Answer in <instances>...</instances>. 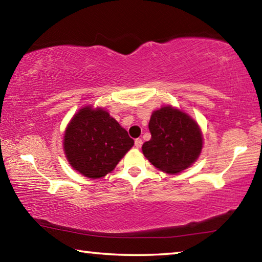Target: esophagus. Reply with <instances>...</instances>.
Here are the masks:
<instances>
[{"mask_svg": "<svg viewBox=\"0 0 262 262\" xmlns=\"http://www.w3.org/2000/svg\"><path fill=\"white\" fill-rule=\"evenodd\" d=\"M142 143H143V142H142V139H136L135 140V147L137 149H140L142 147Z\"/></svg>", "mask_w": 262, "mask_h": 262, "instance_id": "obj_1", "label": "esophagus"}]
</instances>
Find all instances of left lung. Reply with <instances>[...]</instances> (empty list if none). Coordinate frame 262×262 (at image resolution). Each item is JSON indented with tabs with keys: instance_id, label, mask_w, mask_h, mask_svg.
I'll list each match as a JSON object with an SVG mask.
<instances>
[{
	"instance_id": "1",
	"label": "left lung",
	"mask_w": 262,
	"mask_h": 262,
	"mask_svg": "<svg viewBox=\"0 0 262 262\" xmlns=\"http://www.w3.org/2000/svg\"><path fill=\"white\" fill-rule=\"evenodd\" d=\"M151 139L142 151L158 170L174 174L196 161L202 149L200 127L188 114L172 106L154 111L149 121Z\"/></svg>"
}]
</instances>
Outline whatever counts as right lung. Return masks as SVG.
I'll use <instances>...</instances> for the list:
<instances>
[{
    "label": "right lung",
    "instance_id": "add662e5",
    "mask_svg": "<svg viewBox=\"0 0 262 262\" xmlns=\"http://www.w3.org/2000/svg\"><path fill=\"white\" fill-rule=\"evenodd\" d=\"M133 145L134 140L108 112L91 106L74 115L63 140L70 165L91 179H99L113 171Z\"/></svg>",
    "mask_w": 262,
    "mask_h": 262
}]
</instances>
